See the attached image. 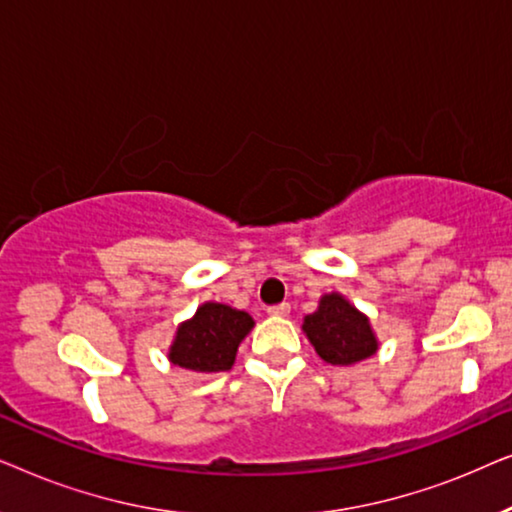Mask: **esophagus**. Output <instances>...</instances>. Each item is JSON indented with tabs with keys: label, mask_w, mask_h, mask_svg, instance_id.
Returning <instances> with one entry per match:
<instances>
[{
	"label": "esophagus",
	"mask_w": 512,
	"mask_h": 512,
	"mask_svg": "<svg viewBox=\"0 0 512 512\" xmlns=\"http://www.w3.org/2000/svg\"><path fill=\"white\" fill-rule=\"evenodd\" d=\"M268 314H270V317H289V314H291V305H289V303L272 305V307H268Z\"/></svg>",
	"instance_id": "esophagus-1"
}]
</instances>
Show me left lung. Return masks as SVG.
<instances>
[{"instance_id":"1","label":"left lung","mask_w":512,"mask_h":512,"mask_svg":"<svg viewBox=\"0 0 512 512\" xmlns=\"http://www.w3.org/2000/svg\"><path fill=\"white\" fill-rule=\"evenodd\" d=\"M303 331L317 354L331 366H352L377 352V338L363 312L340 293H326L307 314Z\"/></svg>"}]
</instances>
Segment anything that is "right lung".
<instances>
[{
    "label": "right lung",
    "mask_w": 512,
    "mask_h": 512,
    "mask_svg": "<svg viewBox=\"0 0 512 512\" xmlns=\"http://www.w3.org/2000/svg\"><path fill=\"white\" fill-rule=\"evenodd\" d=\"M254 328L247 312L223 303H205L177 328L170 347L174 366L193 373H223L235 363L240 342Z\"/></svg>",
    "instance_id": "1"
}]
</instances>
